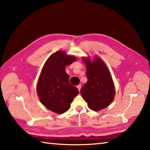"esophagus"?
Instances as JSON below:
<instances>
[{"label":"esophagus","mask_w":150,"mask_h":150,"mask_svg":"<svg viewBox=\"0 0 150 150\" xmlns=\"http://www.w3.org/2000/svg\"><path fill=\"white\" fill-rule=\"evenodd\" d=\"M77 88H78V90H79V91H80V89H81V85H78V86H77Z\"/></svg>","instance_id":"1"}]
</instances>
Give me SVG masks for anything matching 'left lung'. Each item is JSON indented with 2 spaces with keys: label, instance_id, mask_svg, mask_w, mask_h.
<instances>
[{
  "label": "left lung",
  "instance_id": "left-lung-1",
  "mask_svg": "<svg viewBox=\"0 0 150 150\" xmlns=\"http://www.w3.org/2000/svg\"><path fill=\"white\" fill-rule=\"evenodd\" d=\"M87 67V82L80 93L87 105L93 111L105 108L114 99L115 91L113 81L105 64L100 58L95 57L93 62L85 58Z\"/></svg>",
  "mask_w": 150,
  "mask_h": 150
}]
</instances>
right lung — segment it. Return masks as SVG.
<instances>
[{"label": "right lung", "instance_id": "right-lung-1", "mask_svg": "<svg viewBox=\"0 0 150 150\" xmlns=\"http://www.w3.org/2000/svg\"><path fill=\"white\" fill-rule=\"evenodd\" d=\"M76 59L65 52L57 51L48 58L41 71L37 86L38 96L45 108L56 113L68 111L79 93L77 87L70 83V76L65 71L66 66Z\"/></svg>", "mask_w": 150, "mask_h": 150}]
</instances>
